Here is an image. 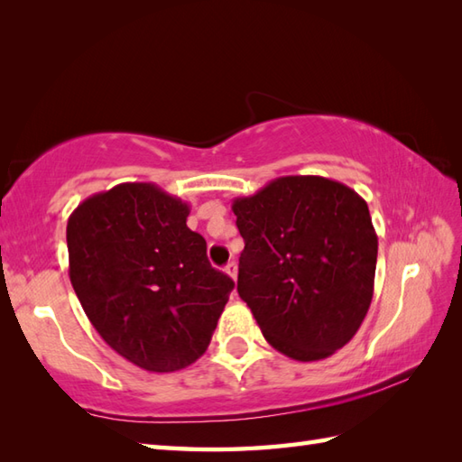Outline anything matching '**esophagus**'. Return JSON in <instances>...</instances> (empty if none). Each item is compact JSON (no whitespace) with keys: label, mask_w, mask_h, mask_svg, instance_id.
<instances>
[{"label":"esophagus","mask_w":462,"mask_h":462,"mask_svg":"<svg viewBox=\"0 0 462 462\" xmlns=\"http://www.w3.org/2000/svg\"><path fill=\"white\" fill-rule=\"evenodd\" d=\"M224 272L228 273V276H230L232 280H236V278H238V266H236V262H230L228 266L224 268Z\"/></svg>","instance_id":"esophagus-1"}]
</instances>
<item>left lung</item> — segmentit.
Wrapping results in <instances>:
<instances>
[{"instance_id": "8db88e82", "label": "left lung", "mask_w": 462, "mask_h": 462, "mask_svg": "<svg viewBox=\"0 0 462 462\" xmlns=\"http://www.w3.org/2000/svg\"><path fill=\"white\" fill-rule=\"evenodd\" d=\"M238 293L263 337L296 361L333 356L367 316L377 234L367 202L323 176H280L232 202Z\"/></svg>"}]
</instances>
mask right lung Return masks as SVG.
Here are the masks:
<instances>
[{
	"label": "right lung",
	"instance_id": "obj_1",
	"mask_svg": "<svg viewBox=\"0 0 462 462\" xmlns=\"http://www.w3.org/2000/svg\"><path fill=\"white\" fill-rule=\"evenodd\" d=\"M189 214V204L152 182H123L89 196L67 222L69 278L87 318L144 371L199 359L234 290L186 226Z\"/></svg>",
	"mask_w": 462,
	"mask_h": 462
}]
</instances>
